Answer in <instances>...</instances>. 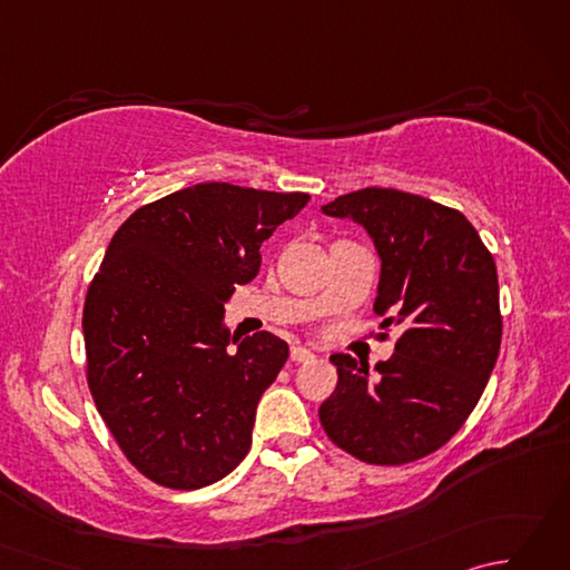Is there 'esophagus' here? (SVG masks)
Returning <instances> with one entry per match:
<instances>
[{
    "mask_svg": "<svg viewBox=\"0 0 570 570\" xmlns=\"http://www.w3.org/2000/svg\"><path fill=\"white\" fill-rule=\"evenodd\" d=\"M292 360L294 362H313V360H316V355H313L308 347L296 345V347H292Z\"/></svg>",
    "mask_w": 570,
    "mask_h": 570,
    "instance_id": "esophagus-1",
    "label": "esophagus"
}]
</instances>
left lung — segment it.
Listing matches in <instances>:
<instances>
[{
	"label": "left lung",
	"mask_w": 570,
	"mask_h": 570,
	"mask_svg": "<svg viewBox=\"0 0 570 570\" xmlns=\"http://www.w3.org/2000/svg\"><path fill=\"white\" fill-rule=\"evenodd\" d=\"M321 210L365 227L382 262L374 313L404 331L374 372L331 357L337 386L321 423L365 463H411L451 441L490 380L502 343L498 266L463 213L414 193L362 188Z\"/></svg>",
	"instance_id": "8db88e82"
}]
</instances>
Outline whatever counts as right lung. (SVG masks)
I'll return each instance as SVG.
<instances>
[{"label":"right lung","instance_id":"obj_1","mask_svg":"<svg viewBox=\"0 0 570 570\" xmlns=\"http://www.w3.org/2000/svg\"><path fill=\"white\" fill-rule=\"evenodd\" d=\"M308 200L198 184L129 215L107 247L82 311L88 384L131 465L159 485H213L247 455L288 345L266 331L229 337L225 304Z\"/></svg>","mask_w":570,"mask_h":570}]
</instances>
